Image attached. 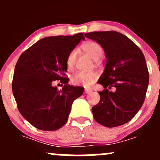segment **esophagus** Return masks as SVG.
I'll list each match as a JSON object with an SVG mask.
<instances>
[{"label":"esophagus","mask_w":160,"mask_h":160,"mask_svg":"<svg viewBox=\"0 0 160 160\" xmlns=\"http://www.w3.org/2000/svg\"><path fill=\"white\" fill-rule=\"evenodd\" d=\"M84 92H85L86 94H89V93H91L92 91L91 89H86L85 91H84Z\"/></svg>","instance_id":"34e87169"}]
</instances>
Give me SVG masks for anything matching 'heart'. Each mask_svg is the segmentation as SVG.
Returning a JSON list of instances; mask_svg holds the SVG:
<instances>
[{"mask_svg": "<svg viewBox=\"0 0 160 160\" xmlns=\"http://www.w3.org/2000/svg\"><path fill=\"white\" fill-rule=\"evenodd\" d=\"M82 48L86 54L94 61H98L103 55V49L98 43L93 41H89L82 44ZM77 58V51L73 50L70 52L67 58V67L69 70L74 68ZM98 78V74L95 72H80L76 73L71 77V82L74 85L82 86L84 87H89L94 83Z\"/></svg>", "mask_w": 160, "mask_h": 160, "instance_id": "1", "label": "heart"}]
</instances>
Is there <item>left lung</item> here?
I'll return each instance as SVG.
<instances>
[{
	"label": "left lung",
	"mask_w": 160,
	"mask_h": 160,
	"mask_svg": "<svg viewBox=\"0 0 160 160\" xmlns=\"http://www.w3.org/2000/svg\"><path fill=\"white\" fill-rule=\"evenodd\" d=\"M104 49L106 65L98 82L99 103L92 108L96 122L108 128L123 125L136 115L144 102L149 83L145 58L136 44L115 31L84 34ZM113 87L111 92L107 88Z\"/></svg>",
	"instance_id": "left-lung-1"
}]
</instances>
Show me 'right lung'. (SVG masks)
<instances>
[{
  "instance_id": "right-lung-1",
  "label": "right lung",
  "mask_w": 160,
  "mask_h": 160,
  "mask_svg": "<svg viewBox=\"0 0 160 160\" xmlns=\"http://www.w3.org/2000/svg\"><path fill=\"white\" fill-rule=\"evenodd\" d=\"M82 33L73 36L47 37L36 42L18 59L12 89L18 109L33 126L56 131L66 123L71 106L83 93L82 87L68 85L66 61L81 40ZM60 80L61 91L52 86Z\"/></svg>"
}]
</instances>
